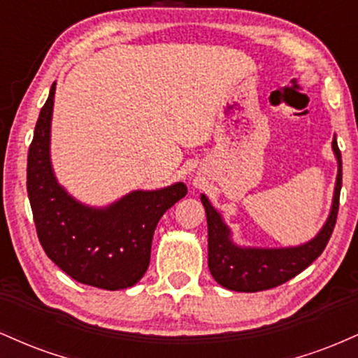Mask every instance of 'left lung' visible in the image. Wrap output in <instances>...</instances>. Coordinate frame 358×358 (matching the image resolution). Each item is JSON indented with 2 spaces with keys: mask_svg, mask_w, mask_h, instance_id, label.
I'll return each instance as SVG.
<instances>
[{
  "mask_svg": "<svg viewBox=\"0 0 358 358\" xmlns=\"http://www.w3.org/2000/svg\"><path fill=\"white\" fill-rule=\"evenodd\" d=\"M334 151L338 159V175L331 205L330 217L323 225L322 232L305 245L289 249H242L234 245L229 239V229L220 219L205 195L202 203L207 213L208 225V268L213 279L220 286L242 293L271 289L289 281L305 271L311 262L327 248L334 234L336 215H338L340 190H342V153L336 138H334Z\"/></svg>",
  "mask_w": 358,
  "mask_h": 358,
  "instance_id": "8db88e82",
  "label": "left lung"
}]
</instances>
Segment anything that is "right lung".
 Here are the masks:
<instances>
[{
  "label": "right lung",
  "mask_w": 358,
  "mask_h": 358,
  "mask_svg": "<svg viewBox=\"0 0 358 358\" xmlns=\"http://www.w3.org/2000/svg\"><path fill=\"white\" fill-rule=\"evenodd\" d=\"M55 82L40 110L28 150L27 190L40 244L72 279L101 289L136 285L150 266L159 219L187 195L183 183L133 192L108 208H89L67 195L50 166V119Z\"/></svg>",
  "instance_id": "obj_1"
}]
</instances>
